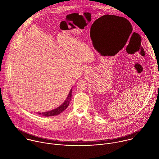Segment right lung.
Listing matches in <instances>:
<instances>
[{
    "instance_id": "1",
    "label": "right lung",
    "mask_w": 159,
    "mask_h": 159,
    "mask_svg": "<svg viewBox=\"0 0 159 159\" xmlns=\"http://www.w3.org/2000/svg\"><path fill=\"white\" fill-rule=\"evenodd\" d=\"M72 89H70V93H69V95H68L65 101L59 107H58L53 110L49 111L38 112V114L39 115L43 116H47V117L53 116H56V115L60 114V113L62 112L64 110H65L66 109V107L69 105V103H70V102L71 101V98H72Z\"/></svg>"
}]
</instances>
